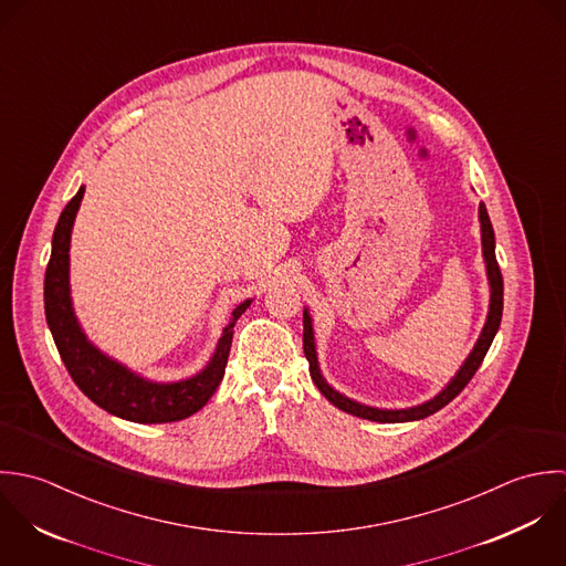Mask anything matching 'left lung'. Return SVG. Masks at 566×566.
Listing matches in <instances>:
<instances>
[{"instance_id": "left-lung-1", "label": "left lung", "mask_w": 566, "mask_h": 566, "mask_svg": "<svg viewBox=\"0 0 566 566\" xmlns=\"http://www.w3.org/2000/svg\"><path fill=\"white\" fill-rule=\"evenodd\" d=\"M479 221H481V242H483V258H485V266H488V277H490V313H488V322L485 328L481 333V337L476 340L472 354L465 358L463 367L457 371V376L449 382V387L436 396L433 400L413 407V409H400V411H385V409H374V407H365L358 405L345 396L337 394L331 385H326V380L319 374V365H317V354H315V339H313V326H311V317L304 311V354L308 358L311 365V378L315 380L317 389L335 405L339 407L340 411L352 413L356 418H365V420H374V422H409V420H422L427 416H433L436 411H440L442 407H447L452 398H457L461 394V389L472 380L474 371L479 369V365L483 363L492 339L501 326V317H503V275L494 255V231H492V223L490 217L485 212V206L481 203L479 208Z\"/></svg>"}]
</instances>
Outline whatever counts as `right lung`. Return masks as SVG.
<instances>
[{"instance_id": "obj_1", "label": "right lung", "mask_w": 566, "mask_h": 566, "mask_svg": "<svg viewBox=\"0 0 566 566\" xmlns=\"http://www.w3.org/2000/svg\"><path fill=\"white\" fill-rule=\"evenodd\" d=\"M83 192L85 188L76 192V197L65 206L56 223L52 235V255L45 269V319L52 331L56 349L78 389L101 409L117 418L142 424L177 422L190 418L212 398V394L221 385L226 376L233 326L251 302H242L231 313L210 365L195 378L172 385H157L133 376L126 367L101 354L85 339L70 304V235Z\"/></svg>"}]
</instances>
